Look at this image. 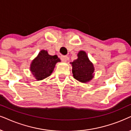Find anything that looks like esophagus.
<instances>
[{
    "mask_svg": "<svg viewBox=\"0 0 131 131\" xmlns=\"http://www.w3.org/2000/svg\"><path fill=\"white\" fill-rule=\"evenodd\" d=\"M67 58H68V57H67V56H61V59L62 61H63V62L67 61Z\"/></svg>",
    "mask_w": 131,
    "mask_h": 131,
    "instance_id": "1",
    "label": "esophagus"
}]
</instances>
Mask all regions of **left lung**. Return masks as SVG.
I'll list each match as a JSON object with an SVG mask.
<instances>
[{
  "mask_svg": "<svg viewBox=\"0 0 131 131\" xmlns=\"http://www.w3.org/2000/svg\"><path fill=\"white\" fill-rule=\"evenodd\" d=\"M70 64L72 66L73 76L76 80L82 83H87L93 79L94 67L85 51H79L78 58Z\"/></svg>",
  "mask_w": 131,
  "mask_h": 131,
  "instance_id": "obj_1",
  "label": "left lung"
}]
</instances>
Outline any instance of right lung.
<instances>
[{
  "label": "right lung",
  "mask_w": 131,
  "mask_h": 131,
  "mask_svg": "<svg viewBox=\"0 0 131 131\" xmlns=\"http://www.w3.org/2000/svg\"><path fill=\"white\" fill-rule=\"evenodd\" d=\"M61 60L57 55H50L47 50H41L30 65V71L37 81L49 77L53 72L55 65Z\"/></svg>",
  "instance_id": "right-lung-1"
}]
</instances>
